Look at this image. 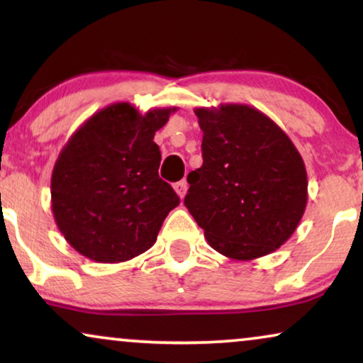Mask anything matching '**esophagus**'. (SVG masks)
<instances>
[{
  "instance_id": "34e87169",
  "label": "esophagus",
  "mask_w": 363,
  "mask_h": 363,
  "mask_svg": "<svg viewBox=\"0 0 363 363\" xmlns=\"http://www.w3.org/2000/svg\"><path fill=\"white\" fill-rule=\"evenodd\" d=\"M173 188H175V191L178 193V196L183 198L186 195V190H188V182L186 180H180L177 182L175 185H173Z\"/></svg>"
}]
</instances>
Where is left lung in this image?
<instances>
[{"instance_id": "obj_1", "label": "left lung", "mask_w": 363, "mask_h": 363, "mask_svg": "<svg viewBox=\"0 0 363 363\" xmlns=\"http://www.w3.org/2000/svg\"><path fill=\"white\" fill-rule=\"evenodd\" d=\"M203 165L190 172L185 206L213 250L233 261L274 252L307 205L304 160L289 135L246 104L196 107Z\"/></svg>"}]
</instances>
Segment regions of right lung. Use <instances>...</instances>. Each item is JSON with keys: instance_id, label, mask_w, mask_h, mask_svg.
I'll return each instance as SVG.
<instances>
[{"instance_id": "add662e5", "label": "right lung", "mask_w": 363, "mask_h": 363, "mask_svg": "<svg viewBox=\"0 0 363 363\" xmlns=\"http://www.w3.org/2000/svg\"><path fill=\"white\" fill-rule=\"evenodd\" d=\"M177 111L142 113L128 102L111 104L62 147L51 175V210L79 255L113 264L155 245L180 198L158 178L162 155L153 137Z\"/></svg>"}]
</instances>
